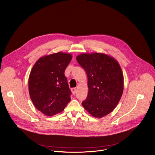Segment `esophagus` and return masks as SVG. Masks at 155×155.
Returning a JSON list of instances; mask_svg holds the SVG:
<instances>
[{
  "mask_svg": "<svg viewBox=\"0 0 155 155\" xmlns=\"http://www.w3.org/2000/svg\"><path fill=\"white\" fill-rule=\"evenodd\" d=\"M71 91L73 93V94L74 95V94H76V93L77 91V89L76 88H71Z\"/></svg>",
  "mask_w": 155,
  "mask_h": 155,
  "instance_id": "obj_1",
  "label": "esophagus"
}]
</instances>
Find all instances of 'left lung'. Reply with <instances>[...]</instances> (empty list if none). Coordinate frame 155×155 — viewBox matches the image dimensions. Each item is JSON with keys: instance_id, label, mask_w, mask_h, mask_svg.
<instances>
[{"instance_id": "1", "label": "left lung", "mask_w": 155, "mask_h": 155, "mask_svg": "<svg viewBox=\"0 0 155 155\" xmlns=\"http://www.w3.org/2000/svg\"><path fill=\"white\" fill-rule=\"evenodd\" d=\"M78 64L88 78V95L82 104L93 117L102 118L118 104L123 94L124 78L118 61L104 53L80 54Z\"/></svg>"}]
</instances>
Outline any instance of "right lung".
<instances>
[{"mask_svg":"<svg viewBox=\"0 0 155 155\" xmlns=\"http://www.w3.org/2000/svg\"><path fill=\"white\" fill-rule=\"evenodd\" d=\"M71 59L70 53L45 55L31 70L28 82L30 97L37 109L46 116L63 111L71 100L65 70Z\"/></svg>","mask_w":155,"mask_h":155,"instance_id":"add662e5","label":"right lung"}]
</instances>
